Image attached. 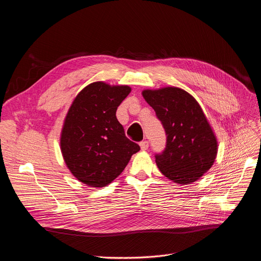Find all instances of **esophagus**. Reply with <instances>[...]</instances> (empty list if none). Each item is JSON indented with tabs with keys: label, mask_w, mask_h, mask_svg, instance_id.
Listing matches in <instances>:
<instances>
[{
	"label": "esophagus",
	"mask_w": 261,
	"mask_h": 261,
	"mask_svg": "<svg viewBox=\"0 0 261 261\" xmlns=\"http://www.w3.org/2000/svg\"><path fill=\"white\" fill-rule=\"evenodd\" d=\"M140 147H141L142 150L147 149V148H148V142H147V141H142V142H140Z\"/></svg>",
	"instance_id": "34e87169"
}]
</instances>
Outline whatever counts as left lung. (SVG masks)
Here are the masks:
<instances>
[{
    "label": "left lung",
    "mask_w": 261,
    "mask_h": 261,
    "mask_svg": "<svg viewBox=\"0 0 261 261\" xmlns=\"http://www.w3.org/2000/svg\"><path fill=\"white\" fill-rule=\"evenodd\" d=\"M142 96L166 134V146L155 156L160 172L178 185L195 182L212 167L218 150L200 105L188 91L173 86L144 89Z\"/></svg>",
    "instance_id": "left-lung-1"
}]
</instances>
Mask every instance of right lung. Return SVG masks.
Here are the masks:
<instances>
[{
    "instance_id": "add662e5",
    "label": "right lung",
    "mask_w": 261,
    "mask_h": 261,
    "mask_svg": "<svg viewBox=\"0 0 261 261\" xmlns=\"http://www.w3.org/2000/svg\"><path fill=\"white\" fill-rule=\"evenodd\" d=\"M132 88L94 82L70 105L61 132V151L70 173L84 185L102 188L122 172L140 146L125 136L116 117Z\"/></svg>"
}]
</instances>
